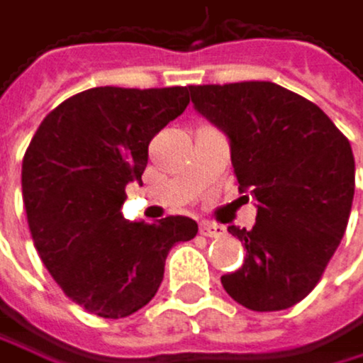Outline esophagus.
I'll return each instance as SVG.
<instances>
[{"mask_svg":"<svg viewBox=\"0 0 363 363\" xmlns=\"http://www.w3.org/2000/svg\"><path fill=\"white\" fill-rule=\"evenodd\" d=\"M200 233L204 237H224L226 235V228L222 224H216V222H202L200 224Z\"/></svg>","mask_w":363,"mask_h":363,"instance_id":"obj_1","label":"esophagus"}]
</instances>
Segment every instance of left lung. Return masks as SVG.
<instances>
[{"label": "left lung", "instance_id": "8db88e82", "mask_svg": "<svg viewBox=\"0 0 363 363\" xmlns=\"http://www.w3.org/2000/svg\"><path fill=\"white\" fill-rule=\"evenodd\" d=\"M189 93L194 108L228 137L240 191L257 200L250 230L228 226L246 257L222 277L226 294L252 311L301 303L351 216V143L313 102L274 82L200 84Z\"/></svg>", "mask_w": 363, "mask_h": 363}]
</instances>
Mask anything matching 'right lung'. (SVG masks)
<instances>
[{"instance_id":"obj_1","label":"right lung","mask_w":363,"mask_h":363,"mask_svg":"<svg viewBox=\"0 0 363 363\" xmlns=\"http://www.w3.org/2000/svg\"><path fill=\"white\" fill-rule=\"evenodd\" d=\"M187 104V86H95L58 104L26 150L21 189L38 257L69 298L100 318L145 307L172 246L198 233L185 216L147 224L121 213L152 137Z\"/></svg>"}]
</instances>
